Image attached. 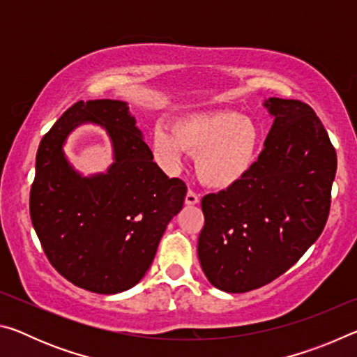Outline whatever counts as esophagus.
<instances>
[{"label":"esophagus","mask_w":357,"mask_h":357,"mask_svg":"<svg viewBox=\"0 0 357 357\" xmlns=\"http://www.w3.org/2000/svg\"><path fill=\"white\" fill-rule=\"evenodd\" d=\"M198 202H200V197H198L192 189H189V192H187V195H185L187 206H193V204H198Z\"/></svg>","instance_id":"obj_1"}]
</instances>
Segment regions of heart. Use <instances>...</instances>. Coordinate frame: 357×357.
<instances>
[{
    "mask_svg": "<svg viewBox=\"0 0 357 357\" xmlns=\"http://www.w3.org/2000/svg\"><path fill=\"white\" fill-rule=\"evenodd\" d=\"M259 140L258 126L236 110L185 114L173 129L159 126L154 149L162 164L172 170L183 167L187 153L197 154V173L213 189L238 184L255 164Z\"/></svg>",
    "mask_w": 357,
    "mask_h": 357,
    "instance_id": "1",
    "label": "heart"
}]
</instances>
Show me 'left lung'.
<instances>
[{"mask_svg":"<svg viewBox=\"0 0 357 357\" xmlns=\"http://www.w3.org/2000/svg\"><path fill=\"white\" fill-rule=\"evenodd\" d=\"M274 116L250 172L204 195L198 259L211 285L245 293L291 268L328 222L337 154L313 108L269 98Z\"/></svg>","mask_w":357,"mask_h":357,"instance_id":"obj_1","label":"left lung"}]
</instances>
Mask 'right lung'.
Here are the masks:
<instances>
[{"label": "right lung", "mask_w": 357, "mask_h": 357, "mask_svg": "<svg viewBox=\"0 0 357 357\" xmlns=\"http://www.w3.org/2000/svg\"><path fill=\"white\" fill-rule=\"evenodd\" d=\"M83 122L102 125L111 137L115 162L107 174L82 177L65 159V138ZM153 159L123 100L77 102L42 138L29 214L64 279L99 294L143 279L187 193L184 181L168 178Z\"/></svg>", "instance_id": "add662e5"}]
</instances>
